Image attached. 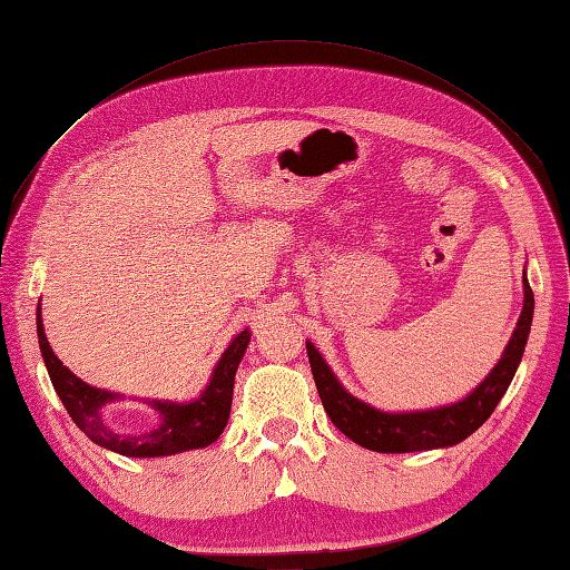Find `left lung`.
<instances>
[{"label": "left lung", "instance_id": "1", "mask_svg": "<svg viewBox=\"0 0 570 570\" xmlns=\"http://www.w3.org/2000/svg\"><path fill=\"white\" fill-rule=\"evenodd\" d=\"M522 312L501 360H498L495 367L485 374V380L476 390H471L464 399L448 406L425 411L374 409L345 390L336 374H333V370L326 365L322 353L314 348L312 341H307V355L316 382V392L318 399H322L331 423L336 425L343 435H348L353 442H357L360 448L392 454L452 448L456 442L466 440L471 433H476L495 411L498 401L508 392V386L512 377H515L522 360L527 336H530L534 295L530 283H527V273H522Z\"/></svg>", "mask_w": 570, "mask_h": 570}]
</instances>
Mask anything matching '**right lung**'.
Here are the masks:
<instances>
[{"instance_id": "obj_1", "label": "right lung", "mask_w": 570, "mask_h": 570, "mask_svg": "<svg viewBox=\"0 0 570 570\" xmlns=\"http://www.w3.org/2000/svg\"><path fill=\"white\" fill-rule=\"evenodd\" d=\"M36 326L40 355H43L50 382L62 406L91 442L122 456H169L213 445L229 421L234 377H237V367L248 348V341H252L248 328L232 338L227 351L217 360L210 382L205 384L200 396L184 401V404L161 399H140L151 411H157L159 423L151 430H145V433L125 435L116 433L104 419V409L125 396L108 390H96V386L81 382L72 370L62 365V360L52 353L46 338L40 304L36 312Z\"/></svg>"}]
</instances>
